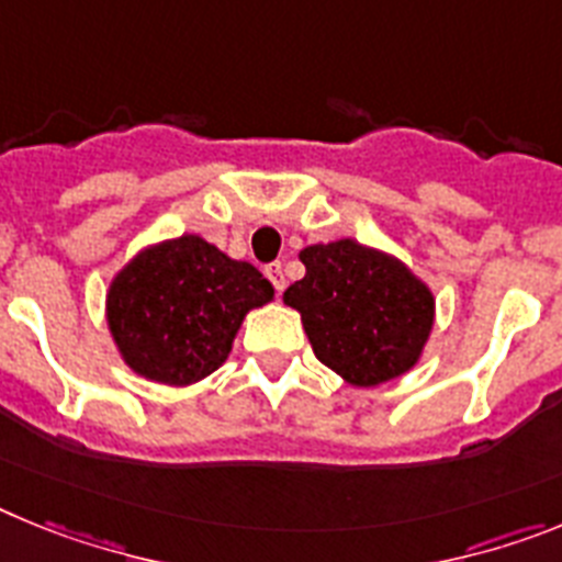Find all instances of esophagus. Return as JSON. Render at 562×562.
I'll use <instances>...</instances> for the list:
<instances>
[{
  "instance_id": "1",
  "label": "esophagus",
  "mask_w": 562,
  "mask_h": 562,
  "mask_svg": "<svg viewBox=\"0 0 562 562\" xmlns=\"http://www.w3.org/2000/svg\"><path fill=\"white\" fill-rule=\"evenodd\" d=\"M265 276L270 278V284L276 286V292H281L286 286V278H284V265L281 261H272V265L265 267Z\"/></svg>"
}]
</instances>
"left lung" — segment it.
Instances as JSON below:
<instances>
[{"mask_svg":"<svg viewBox=\"0 0 562 562\" xmlns=\"http://www.w3.org/2000/svg\"><path fill=\"white\" fill-rule=\"evenodd\" d=\"M306 276L284 292L315 357L351 385H380L419 360L434 295L394 258L340 238L301 250Z\"/></svg>","mask_w":562,"mask_h":562,"instance_id":"obj_1","label":"left lung"}]
</instances>
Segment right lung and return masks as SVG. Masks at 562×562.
<instances>
[{"label":"right lung","mask_w":562,"mask_h":562,"mask_svg":"<svg viewBox=\"0 0 562 562\" xmlns=\"http://www.w3.org/2000/svg\"><path fill=\"white\" fill-rule=\"evenodd\" d=\"M272 286L247 261H233L200 236H180L140 252L114 278L106 317L132 371L166 385H188L227 360L252 306Z\"/></svg>","instance_id":"obj_1"}]
</instances>
